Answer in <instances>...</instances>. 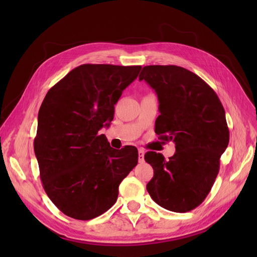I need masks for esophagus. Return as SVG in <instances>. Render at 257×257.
<instances>
[{
  "label": "esophagus",
  "instance_id": "34e87169",
  "mask_svg": "<svg viewBox=\"0 0 257 257\" xmlns=\"http://www.w3.org/2000/svg\"><path fill=\"white\" fill-rule=\"evenodd\" d=\"M138 162L139 163L145 162V150L144 149H138Z\"/></svg>",
  "mask_w": 257,
  "mask_h": 257
}]
</instances>
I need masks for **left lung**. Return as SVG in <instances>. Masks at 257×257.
Returning <instances> with one entry per match:
<instances>
[{"mask_svg":"<svg viewBox=\"0 0 257 257\" xmlns=\"http://www.w3.org/2000/svg\"><path fill=\"white\" fill-rule=\"evenodd\" d=\"M139 80H145L158 95L161 114L155 133L176 145L168 161L161 153L145 154L154 170L147 191L155 203L170 211H191L211 190L220 158L228 146L225 110L212 88L183 67L148 65Z\"/></svg>","mask_w":257,"mask_h":257,"instance_id":"8db88e82","label":"left lung"}]
</instances>
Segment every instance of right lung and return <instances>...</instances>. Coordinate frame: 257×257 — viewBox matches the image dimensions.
<instances>
[{
  "mask_svg": "<svg viewBox=\"0 0 257 257\" xmlns=\"http://www.w3.org/2000/svg\"><path fill=\"white\" fill-rule=\"evenodd\" d=\"M142 66L82 64L48 91L38 111L34 152L45 192L59 210L88 221L111 208L138 163L133 146L110 147L114 105Z\"/></svg>",
  "mask_w": 257,
  "mask_h": 257,
  "instance_id": "right-lung-1",
  "label": "right lung"
}]
</instances>
